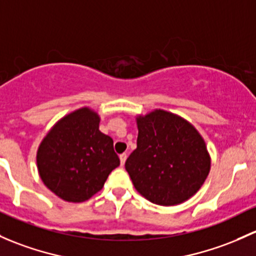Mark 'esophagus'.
Returning <instances> with one entry per match:
<instances>
[{
  "instance_id": "obj_1",
  "label": "esophagus",
  "mask_w": 256,
  "mask_h": 256,
  "mask_svg": "<svg viewBox=\"0 0 256 256\" xmlns=\"http://www.w3.org/2000/svg\"><path fill=\"white\" fill-rule=\"evenodd\" d=\"M126 158H128V154H126V153H122V154H120V164H121V166H124V164H125Z\"/></svg>"
}]
</instances>
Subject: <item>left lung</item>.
Returning <instances> with one entry per match:
<instances>
[{"label": "left lung", "instance_id": "8db88e82", "mask_svg": "<svg viewBox=\"0 0 256 256\" xmlns=\"http://www.w3.org/2000/svg\"><path fill=\"white\" fill-rule=\"evenodd\" d=\"M136 124L137 148L125 163L135 189L156 205L189 200L211 169L204 137L186 119L163 109L136 115Z\"/></svg>", "mask_w": 256, "mask_h": 256}]
</instances>
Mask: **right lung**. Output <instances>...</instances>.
I'll return each instance as SVG.
<instances>
[{
  "mask_svg": "<svg viewBox=\"0 0 256 256\" xmlns=\"http://www.w3.org/2000/svg\"><path fill=\"white\" fill-rule=\"evenodd\" d=\"M100 116L90 106L54 124L36 150L45 186L67 202H83L100 192L120 160L112 138L99 130Z\"/></svg>",
  "mask_w": 256,
  "mask_h": 256,
  "instance_id": "right-lung-1",
  "label": "right lung"
}]
</instances>
